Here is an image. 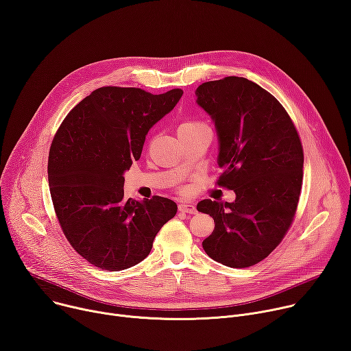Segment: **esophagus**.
Listing matches in <instances>:
<instances>
[{"mask_svg": "<svg viewBox=\"0 0 351 351\" xmlns=\"http://www.w3.org/2000/svg\"><path fill=\"white\" fill-rule=\"evenodd\" d=\"M178 210L184 212V213H195L197 208L193 204H180Z\"/></svg>", "mask_w": 351, "mask_h": 351, "instance_id": "esophagus-1", "label": "esophagus"}]
</instances>
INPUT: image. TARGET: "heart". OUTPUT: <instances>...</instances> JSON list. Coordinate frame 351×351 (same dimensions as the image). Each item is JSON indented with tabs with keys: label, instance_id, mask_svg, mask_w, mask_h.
I'll list each match as a JSON object with an SVG mask.
<instances>
[{
	"label": "heart",
	"instance_id": "b5f03b06",
	"mask_svg": "<svg viewBox=\"0 0 351 351\" xmlns=\"http://www.w3.org/2000/svg\"><path fill=\"white\" fill-rule=\"evenodd\" d=\"M201 126H205V123L201 122V121H197V119H186V121H184V122L180 125V132L197 129V128H201Z\"/></svg>",
	"mask_w": 351,
	"mask_h": 351
}]
</instances>
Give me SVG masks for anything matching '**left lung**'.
<instances>
[{
    "instance_id": "left-lung-1",
    "label": "left lung",
    "mask_w": 351,
    "mask_h": 351,
    "mask_svg": "<svg viewBox=\"0 0 351 351\" xmlns=\"http://www.w3.org/2000/svg\"><path fill=\"white\" fill-rule=\"evenodd\" d=\"M197 97L219 136L217 184L236 193L234 202L197 205L215 222L202 247L223 265L252 267L292 225L304 177L300 134L280 101L245 77L202 83Z\"/></svg>"
}]
</instances>
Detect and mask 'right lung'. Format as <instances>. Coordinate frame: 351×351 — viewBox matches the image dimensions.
Here are the masks:
<instances>
[{
	"mask_svg": "<svg viewBox=\"0 0 351 351\" xmlns=\"http://www.w3.org/2000/svg\"><path fill=\"white\" fill-rule=\"evenodd\" d=\"M182 90L154 95L134 87H101L67 114L50 145L47 177L60 228L93 265L121 271L145 260L176 217L174 201L123 199V173L139 160L149 129Z\"/></svg>",
	"mask_w": 351,
	"mask_h": 351,
	"instance_id": "right-lung-1",
	"label": "right lung"
}]
</instances>
